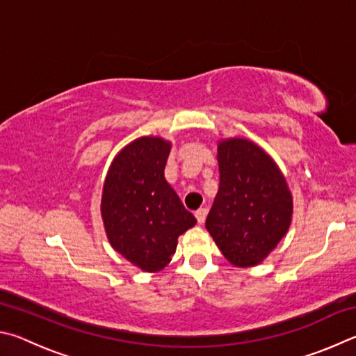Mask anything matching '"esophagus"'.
Returning a JSON list of instances; mask_svg holds the SVG:
<instances>
[{"label":"esophagus","instance_id":"1","mask_svg":"<svg viewBox=\"0 0 356 356\" xmlns=\"http://www.w3.org/2000/svg\"><path fill=\"white\" fill-rule=\"evenodd\" d=\"M195 219H197V222L200 223H204V220H207V209L204 208H200V209H197L195 211Z\"/></svg>","mask_w":356,"mask_h":356}]
</instances>
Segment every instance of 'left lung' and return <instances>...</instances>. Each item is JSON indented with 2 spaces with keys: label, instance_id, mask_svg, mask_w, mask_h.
<instances>
[{
  "label": "left lung",
  "instance_id": "obj_1",
  "mask_svg": "<svg viewBox=\"0 0 356 356\" xmlns=\"http://www.w3.org/2000/svg\"><path fill=\"white\" fill-rule=\"evenodd\" d=\"M220 184L207 229L236 267H254L275 250L292 222L294 202L277 162L257 143L229 137L217 143Z\"/></svg>",
  "mask_w": 356,
  "mask_h": 356
}]
</instances>
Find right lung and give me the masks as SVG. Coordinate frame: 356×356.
<instances>
[{
    "label": "right lung",
    "instance_id": "obj_1",
    "mask_svg": "<svg viewBox=\"0 0 356 356\" xmlns=\"http://www.w3.org/2000/svg\"><path fill=\"white\" fill-rule=\"evenodd\" d=\"M172 142L142 136L115 154L104 178L102 219L111 247L143 272L170 263L178 238L197 223L164 168Z\"/></svg>",
    "mask_w": 356,
    "mask_h": 356
}]
</instances>
